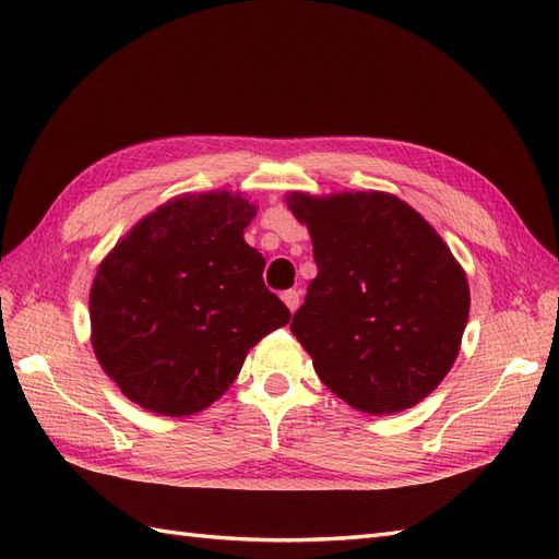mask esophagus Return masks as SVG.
Wrapping results in <instances>:
<instances>
[{"mask_svg": "<svg viewBox=\"0 0 559 559\" xmlns=\"http://www.w3.org/2000/svg\"><path fill=\"white\" fill-rule=\"evenodd\" d=\"M282 300L286 302V308H289L292 312H296V310H298V306H300V292H298V289L284 292V294H282Z\"/></svg>", "mask_w": 559, "mask_h": 559, "instance_id": "34e87169", "label": "esophagus"}]
</instances>
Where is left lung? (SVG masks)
Segmentation results:
<instances>
[{"label": "left lung", "mask_w": 559, "mask_h": 559, "mask_svg": "<svg viewBox=\"0 0 559 559\" xmlns=\"http://www.w3.org/2000/svg\"><path fill=\"white\" fill-rule=\"evenodd\" d=\"M289 207L317 261L292 331L319 380L370 415L429 396L456 359L471 306L441 235L386 193H292Z\"/></svg>", "instance_id": "8db88e82"}]
</instances>
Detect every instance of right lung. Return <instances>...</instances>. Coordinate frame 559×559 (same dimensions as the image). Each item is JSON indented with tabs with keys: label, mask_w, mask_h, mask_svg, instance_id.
Segmentation results:
<instances>
[{
	"label": "right lung",
	"mask_w": 559,
	"mask_h": 559,
	"mask_svg": "<svg viewBox=\"0 0 559 559\" xmlns=\"http://www.w3.org/2000/svg\"><path fill=\"white\" fill-rule=\"evenodd\" d=\"M257 207L240 195L177 198L151 212L97 267V361L142 408L181 417L238 378L247 352L292 319L245 242Z\"/></svg>",
	"instance_id": "obj_1"
}]
</instances>
